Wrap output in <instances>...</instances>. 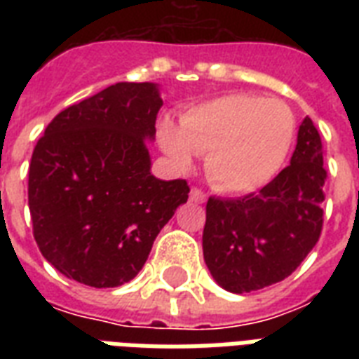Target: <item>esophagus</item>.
I'll list each match as a JSON object with an SVG mask.
<instances>
[{"mask_svg": "<svg viewBox=\"0 0 359 359\" xmlns=\"http://www.w3.org/2000/svg\"><path fill=\"white\" fill-rule=\"evenodd\" d=\"M190 199L194 203H205L207 201V194H205L203 190H199V188H191Z\"/></svg>", "mask_w": 359, "mask_h": 359, "instance_id": "34e87169", "label": "esophagus"}]
</instances>
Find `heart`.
Segmentation results:
<instances>
[{"instance_id": "b5f03b06", "label": "heart", "mask_w": 359, "mask_h": 359, "mask_svg": "<svg viewBox=\"0 0 359 359\" xmlns=\"http://www.w3.org/2000/svg\"><path fill=\"white\" fill-rule=\"evenodd\" d=\"M160 143L186 168L191 152L205 156V173L218 190L255 191L276 179L289 160L296 137V117L279 98L231 93L196 104L160 124Z\"/></svg>"}]
</instances>
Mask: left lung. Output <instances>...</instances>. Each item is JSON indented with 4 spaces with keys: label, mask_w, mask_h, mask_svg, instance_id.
Here are the masks:
<instances>
[{
    "label": "left lung",
    "mask_w": 359,
    "mask_h": 359,
    "mask_svg": "<svg viewBox=\"0 0 359 359\" xmlns=\"http://www.w3.org/2000/svg\"><path fill=\"white\" fill-rule=\"evenodd\" d=\"M324 182L323 141L306 117L290 165L259 194L208 197L203 255L218 285L244 294L289 278L320 238Z\"/></svg>",
    "instance_id": "left-lung-1"
}]
</instances>
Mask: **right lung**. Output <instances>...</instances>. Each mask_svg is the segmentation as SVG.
I'll return each mask as SVG.
<instances>
[{"instance_id": "1", "label": "right lung", "mask_w": 359, "mask_h": 359, "mask_svg": "<svg viewBox=\"0 0 359 359\" xmlns=\"http://www.w3.org/2000/svg\"><path fill=\"white\" fill-rule=\"evenodd\" d=\"M162 98L154 83H115L57 114L36 141L27 203L42 257L106 289L137 276L152 242L188 201L182 179L151 173L147 141Z\"/></svg>"}]
</instances>
